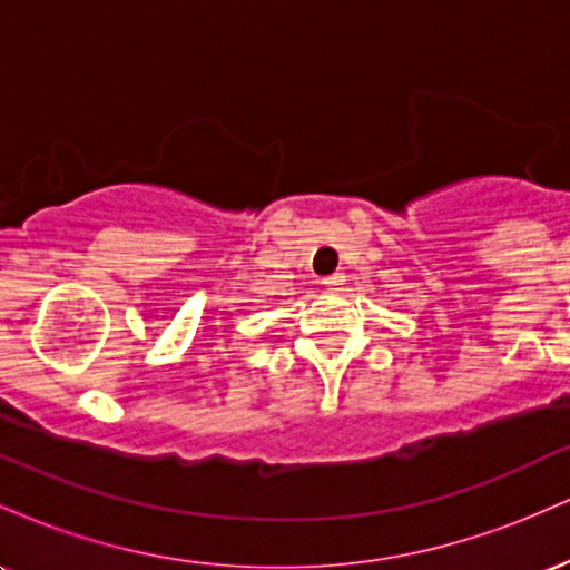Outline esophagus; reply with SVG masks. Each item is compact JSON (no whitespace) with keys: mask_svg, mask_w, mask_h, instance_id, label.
Returning a JSON list of instances; mask_svg holds the SVG:
<instances>
[{"mask_svg":"<svg viewBox=\"0 0 570 570\" xmlns=\"http://www.w3.org/2000/svg\"><path fill=\"white\" fill-rule=\"evenodd\" d=\"M322 284L326 286V289H335V286L343 284V273H335V276H326V278H322Z\"/></svg>","mask_w":570,"mask_h":570,"instance_id":"34e87169","label":"esophagus"}]
</instances>
